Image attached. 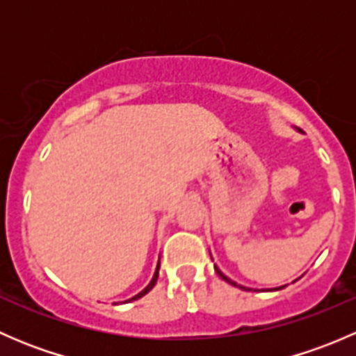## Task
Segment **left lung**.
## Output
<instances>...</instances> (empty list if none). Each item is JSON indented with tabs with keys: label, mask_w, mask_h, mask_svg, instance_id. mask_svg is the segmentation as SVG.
Instances as JSON below:
<instances>
[{
	"label": "left lung",
	"mask_w": 356,
	"mask_h": 356,
	"mask_svg": "<svg viewBox=\"0 0 356 356\" xmlns=\"http://www.w3.org/2000/svg\"><path fill=\"white\" fill-rule=\"evenodd\" d=\"M210 257H211V254H210ZM211 260H213V258H211ZM213 267H215V272H217V274H218V277H220V279H224V281H225V282H229V284H231V286H236V288H239V289H245V291H250V288H246V286H241V284H238V282H234V281H232V279H231V277H227V275H225V274H224V272H222V270H220V268H218V267H217V265H213ZM298 279H300V277H298ZM298 279H294V281H293V282H296V281H298ZM286 286H288V284H284V286H279V288H272V289H268V291H281V289H284V288H286Z\"/></svg>",
	"instance_id": "1"
}]
</instances>
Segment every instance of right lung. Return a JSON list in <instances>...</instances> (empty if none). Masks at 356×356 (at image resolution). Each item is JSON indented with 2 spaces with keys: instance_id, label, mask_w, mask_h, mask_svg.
I'll return each instance as SVG.
<instances>
[{
  "instance_id": "1",
  "label": "right lung",
  "mask_w": 356,
  "mask_h": 356,
  "mask_svg": "<svg viewBox=\"0 0 356 356\" xmlns=\"http://www.w3.org/2000/svg\"><path fill=\"white\" fill-rule=\"evenodd\" d=\"M158 272H160V260H158V265H156V268H155V274H153V279H152V281H149V284L146 286V288L143 289V291H139V293L136 294V296L129 298V300L122 301V303H129V301H136V300H139V298H143V296H145V294H148L149 291H152L153 288H155V284H156V279H158ZM113 305H118V303H113Z\"/></svg>"
}]
</instances>
